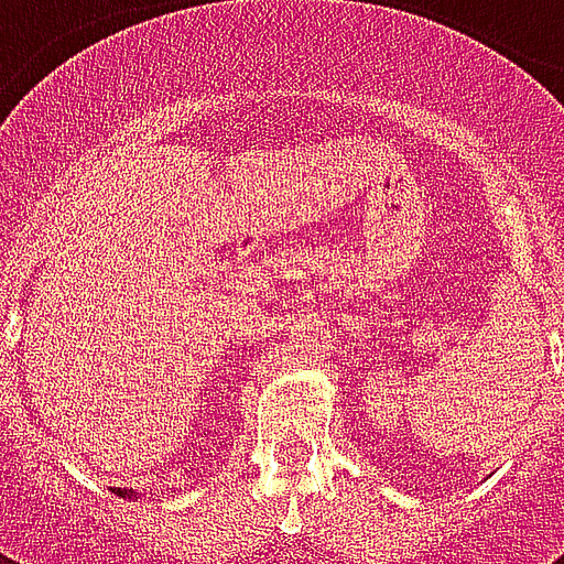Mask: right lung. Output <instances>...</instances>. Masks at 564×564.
I'll return each mask as SVG.
<instances>
[{
    "label": "right lung",
    "mask_w": 564,
    "mask_h": 564,
    "mask_svg": "<svg viewBox=\"0 0 564 564\" xmlns=\"http://www.w3.org/2000/svg\"><path fill=\"white\" fill-rule=\"evenodd\" d=\"M120 496H123V492H120Z\"/></svg>",
    "instance_id": "add662e5"
}]
</instances>
